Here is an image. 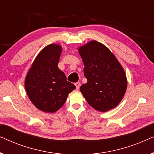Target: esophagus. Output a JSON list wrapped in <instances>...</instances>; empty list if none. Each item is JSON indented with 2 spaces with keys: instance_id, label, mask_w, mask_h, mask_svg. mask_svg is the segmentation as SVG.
Segmentation results:
<instances>
[{
  "instance_id": "34e87169",
  "label": "esophagus",
  "mask_w": 154,
  "mask_h": 154,
  "mask_svg": "<svg viewBox=\"0 0 154 154\" xmlns=\"http://www.w3.org/2000/svg\"><path fill=\"white\" fill-rule=\"evenodd\" d=\"M75 87H76V89L79 90L80 86H81V83H80V82H77V83H75Z\"/></svg>"
}]
</instances>
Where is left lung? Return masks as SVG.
<instances>
[{
    "label": "left lung",
    "mask_w": 154,
    "mask_h": 154,
    "mask_svg": "<svg viewBox=\"0 0 154 154\" xmlns=\"http://www.w3.org/2000/svg\"><path fill=\"white\" fill-rule=\"evenodd\" d=\"M84 64L87 83L81 92L88 104L105 112L121 102L127 88V79L119 61L108 48L91 41L79 49Z\"/></svg>",
    "instance_id": "left-lung-1"
}]
</instances>
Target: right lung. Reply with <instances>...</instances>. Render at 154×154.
<instances>
[{
	"mask_svg": "<svg viewBox=\"0 0 154 154\" xmlns=\"http://www.w3.org/2000/svg\"><path fill=\"white\" fill-rule=\"evenodd\" d=\"M61 52L59 45L46 46L36 57L26 78L25 88L29 99L44 112L57 111L64 105L69 92L75 89L58 68Z\"/></svg>",
	"mask_w": 154,
	"mask_h": 154,
	"instance_id": "1",
	"label": "right lung"
}]
</instances>
